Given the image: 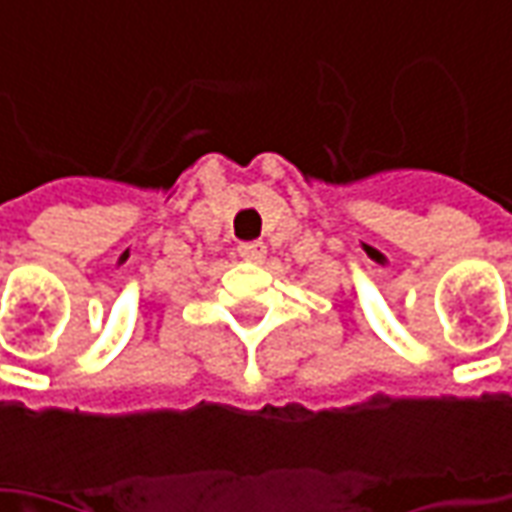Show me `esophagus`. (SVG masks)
Segmentation results:
<instances>
[{
  "label": "esophagus",
  "mask_w": 512,
  "mask_h": 512,
  "mask_svg": "<svg viewBox=\"0 0 512 512\" xmlns=\"http://www.w3.org/2000/svg\"><path fill=\"white\" fill-rule=\"evenodd\" d=\"M266 244L263 241H249V244H241L238 246V255L249 260V263H260L263 257H266Z\"/></svg>",
  "instance_id": "esophagus-1"
}]
</instances>
